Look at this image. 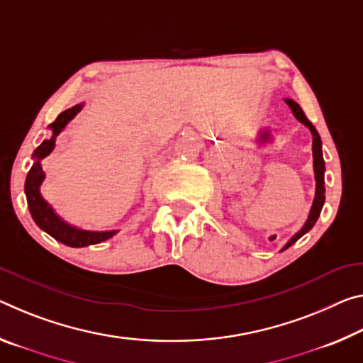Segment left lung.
<instances>
[{
  "mask_svg": "<svg viewBox=\"0 0 363 363\" xmlns=\"http://www.w3.org/2000/svg\"><path fill=\"white\" fill-rule=\"evenodd\" d=\"M286 103L289 105V108L292 109V114H294L297 121H301V123L303 125H307V128L310 129V132H312L313 135V169H315V181H316V192H315V200H313V205H312V210H310V215H308V220L306 223V226H303L301 231H298L294 238H292L289 242H287L284 245L286 250L287 247H291L292 244L296 242V240H298L302 238L303 234L308 233L310 229L313 228V224L316 223V220H318L320 216V211L321 208H323V203H325V160H323V153H321V139H320V134L316 132V129L313 128V124L310 123V121L307 119L306 114H303L302 108L297 105V103L294 100L291 99H286ZM262 139H267V134H263Z\"/></svg>",
  "mask_w": 363,
  "mask_h": 363,
  "instance_id": "8db88e82",
  "label": "left lung"
}]
</instances>
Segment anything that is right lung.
I'll list each match as a JSON object with an SVG mask.
<instances>
[{"instance_id": "1", "label": "right lung", "mask_w": 363, "mask_h": 363, "mask_svg": "<svg viewBox=\"0 0 363 363\" xmlns=\"http://www.w3.org/2000/svg\"><path fill=\"white\" fill-rule=\"evenodd\" d=\"M82 109V105H76L72 108L62 111L60 116L55 119V123L50 124V129L53 130V137L50 140H43L42 145L37 147V150L33 152L32 158L35 160V163L32 164L30 171H28L27 179H26V195H27V205L30 210V215L33 221L37 223L40 229H43L45 233H48L51 238L60 240L61 244H66L69 247H85L91 244H100L103 240L113 238L116 231H105V233H96V231H84V229H77L71 226L57 218L51 206L45 202L40 195V186L43 181V169L40 161H42L47 155L51 153L55 148V139L60 132L66 128V124L71 121L76 114Z\"/></svg>"}]
</instances>
